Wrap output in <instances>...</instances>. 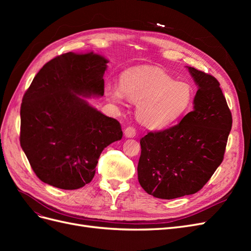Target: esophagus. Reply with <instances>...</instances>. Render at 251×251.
I'll list each match as a JSON object with an SVG mask.
<instances>
[{"label":"esophagus","mask_w":251,"mask_h":251,"mask_svg":"<svg viewBox=\"0 0 251 251\" xmlns=\"http://www.w3.org/2000/svg\"><path fill=\"white\" fill-rule=\"evenodd\" d=\"M125 135L127 138H133L136 136V128L134 126H127L125 130Z\"/></svg>","instance_id":"esophagus-1"}]
</instances>
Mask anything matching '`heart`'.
I'll return each instance as SVG.
<instances>
[{
	"instance_id": "obj_1",
	"label": "heart",
	"mask_w": 251,
	"mask_h": 251,
	"mask_svg": "<svg viewBox=\"0 0 251 251\" xmlns=\"http://www.w3.org/2000/svg\"><path fill=\"white\" fill-rule=\"evenodd\" d=\"M109 100L121 103L125 97L137 103L136 116L147 127L170 126L188 111L194 100L193 87L176 81L159 68L137 67L121 74L120 87L108 86Z\"/></svg>"
}]
</instances>
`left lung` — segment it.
<instances>
[{
	"mask_svg": "<svg viewBox=\"0 0 251 251\" xmlns=\"http://www.w3.org/2000/svg\"><path fill=\"white\" fill-rule=\"evenodd\" d=\"M188 70L199 87L194 110L178 125L140 139L138 181L159 199L199 192L222 163L231 130V112L220 82L193 67Z\"/></svg>",
	"mask_w": 251,
	"mask_h": 251,
	"instance_id": "8db88e82",
	"label": "left lung"
}]
</instances>
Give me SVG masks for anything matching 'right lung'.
<instances>
[{
	"instance_id": "right-lung-1",
	"label": "right lung",
	"mask_w": 251,
	"mask_h": 251,
	"mask_svg": "<svg viewBox=\"0 0 251 251\" xmlns=\"http://www.w3.org/2000/svg\"><path fill=\"white\" fill-rule=\"evenodd\" d=\"M108 60L68 52L49 60L34 76L21 104L20 143L41 181L77 189L92 181L101 151L123 137L116 119L81 96H102Z\"/></svg>"
}]
</instances>
